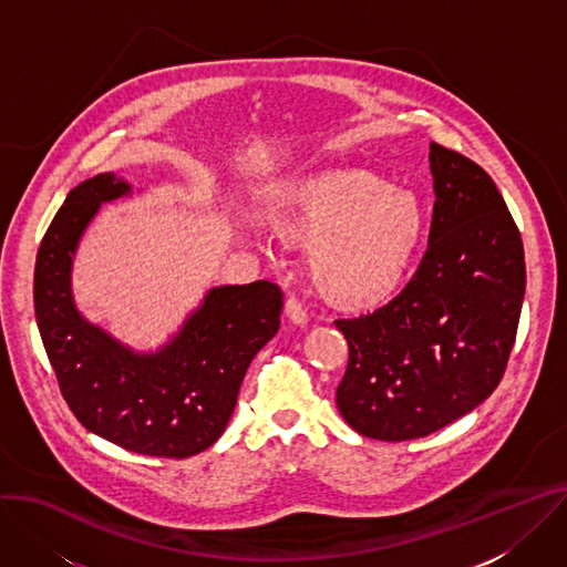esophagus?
Wrapping results in <instances>:
<instances>
[{
  "mask_svg": "<svg viewBox=\"0 0 567 567\" xmlns=\"http://www.w3.org/2000/svg\"><path fill=\"white\" fill-rule=\"evenodd\" d=\"M285 312H287V317H289V321L291 323H296V326H305L307 323V310H305V305L298 300V298H289L287 300V305H285Z\"/></svg>",
  "mask_w": 567,
  "mask_h": 567,
  "instance_id": "1",
  "label": "esophagus"
}]
</instances>
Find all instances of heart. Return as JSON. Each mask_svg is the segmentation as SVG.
Listing matches in <instances>:
<instances>
[{
    "label": "heart",
    "instance_id": "obj_1",
    "mask_svg": "<svg viewBox=\"0 0 567 567\" xmlns=\"http://www.w3.org/2000/svg\"><path fill=\"white\" fill-rule=\"evenodd\" d=\"M285 233L315 248L321 291L341 305L389 293L406 274L423 235L419 198L386 181L339 169L298 183L280 208Z\"/></svg>",
    "mask_w": 567,
    "mask_h": 567
}]
</instances>
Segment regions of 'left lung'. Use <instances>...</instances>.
<instances>
[{
    "label": "left lung",
    "instance_id": "1",
    "mask_svg": "<svg viewBox=\"0 0 567 567\" xmlns=\"http://www.w3.org/2000/svg\"><path fill=\"white\" fill-rule=\"evenodd\" d=\"M434 213L409 285L373 315L339 319L348 369L343 421L362 436H427L482 404L499 384L525 298V250L493 178L430 144Z\"/></svg>",
    "mask_w": 567,
    "mask_h": 567
}]
</instances>
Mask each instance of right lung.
<instances>
[{"label":"right lung","instance_id":"add662e5","mask_svg":"<svg viewBox=\"0 0 567 567\" xmlns=\"http://www.w3.org/2000/svg\"><path fill=\"white\" fill-rule=\"evenodd\" d=\"M131 194L113 172L68 194L38 248L35 321L61 393L87 432L137 454L185 458L224 434L248 364L280 328L282 293L267 280L213 287L156 350H135L87 321L72 293L79 244L101 205Z\"/></svg>","mask_w":567,"mask_h":567}]
</instances>
